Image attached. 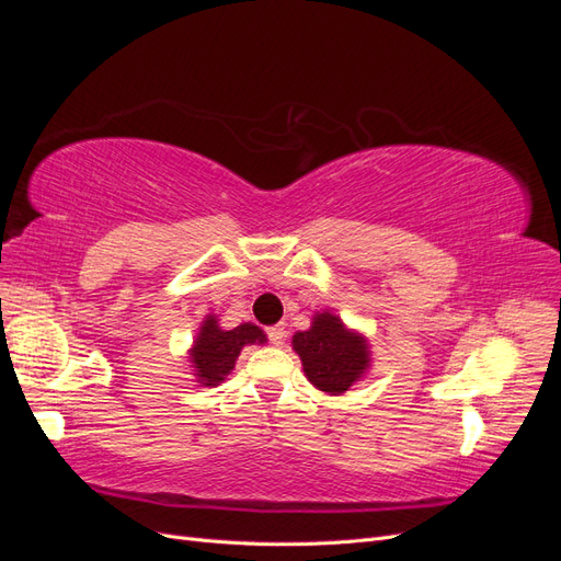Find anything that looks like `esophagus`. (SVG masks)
Wrapping results in <instances>:
<instances>
[{
	"label": "esophagus",
	"instance_id": "obj_1",
	"mask_svg": "<svg viewBox=\"0 0 561 561\" xmlns=\"http://www.w3.org/2000/svg\"><path fill=\"white\" fill-rule=\"evenodd\" d=\"M266 334H268V339H271V344H276V346H280L283 344V339H285V325H274V328H268L266 330Z\"/></svg>",
	"mask_w": 561,
	"mask_h": 561
}]
</instances>
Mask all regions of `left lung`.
<instances>
[{
	"mask_svg": "<svg viewBox=\"0 0 561 561\" xmlns=\"http://www.w3.org/2000/svg\"><path fill=\"white\" fill-rule=\"evenodd\" d=\"M293 348L304 365V375L330 396H342L360 381L369 367V344L360 332L348 330L330 311L313 316L307 332L293 336Z\"/></svg>",
	"mask_w": 561,
	"mask_h": 561,
	"instance_id": "8db88e82",
	"label": "left lung"
}]
</instances>
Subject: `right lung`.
Listing matches in <instances>:
<instances>
[{
    "label": "right lung",
    "instance_id": "1",
    "mask_svg": "<svg viewBox=\"0 0 561 561\" xmlns=\"http://www.w3.org/2000/svg\"><path fill=\"white\" fill-rule=\"evenodd\" d=\"M266 334L252 325H243L233 330H222L217 325V316H206L201 322V330L196 342L190 351L194 375L203 386H217L222 383L225 377L233 369L236 358L241 355V348L248 344H264Z\"/></svg>",
    "mask_w": 561,
    "mask_h": 561
}]
</instances>
